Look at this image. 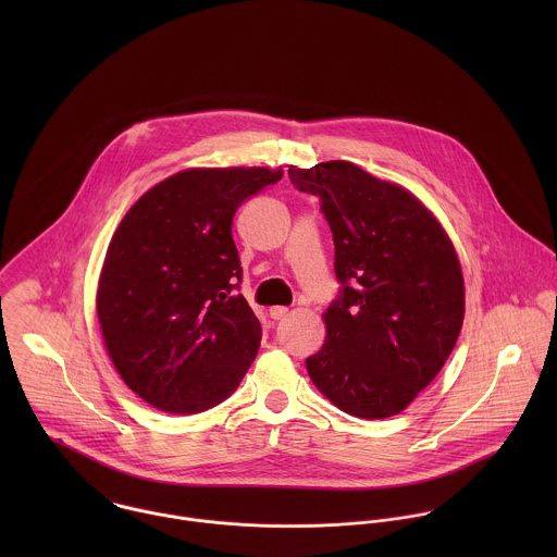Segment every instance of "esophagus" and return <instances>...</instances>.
<instances>
[{
    "label": "esophagus",
    "mask_w": 557,
    "mask_h": 557,
    "mask_svg": "<svg viewBox=\"0 0 557 557\" xmlns=\"http://www.w3.org/2000/svg\"><path fill=\"white\" fill-rule=\"evenodd\" d=\"M287 315H289V309H287V307H272V309H270V318L274 319V321L285 319Z\"/></svg>",
    "instance_id": "34e87169"
}]
</instances>
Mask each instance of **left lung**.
<instances>
[{
  "instance_id": "left-lung-1",
  "label": "left lung",
  "mask_w": 557,
  "mask_h": 557,
  "mask_svg": "<svg viewBox=\"0 0 557 557\" xmlns=\"http://www.w3.org/2000/svg\"><path fill=\"white\" fill-rule=\"evenodd\" d=\"M289 177L321 199L343 283L323 313L325 341L307 358L309 377L345 413L397 416L442 371L463 325L453 239L416 195L354 162L292 164Z\"/></svg>"
}]
</instances>
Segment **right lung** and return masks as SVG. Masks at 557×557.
<instances>
[{
  "label": "right lung",
  "mask_w": 557,
  "mask_h": 557,
  "mask_svg": "<svg viewBox=\"0 0 557 557\" xmlns=\"http://www.w3.org/2000/svg\"><path fill=\"white\" fill-rule=\"evenodd\" d=\"M283 177L268 166H193L152 186L109 242L96 313L124 384L166 413L232 397L261 323L242 294L232 223L239 203Z\"/></svg>",
  "instance_id": "obj_1"
}]
</instances>
